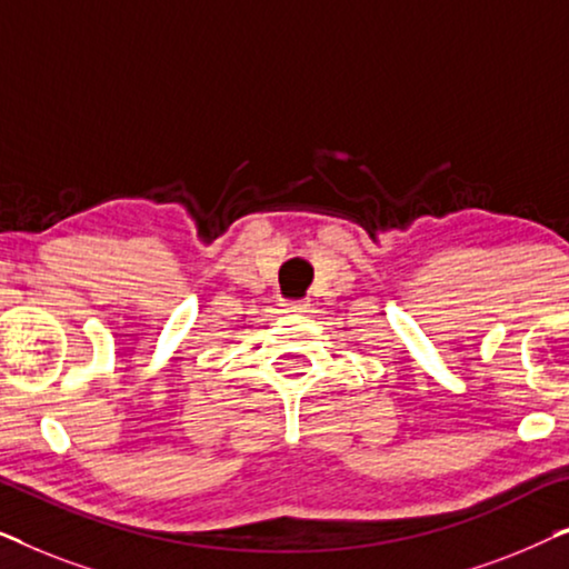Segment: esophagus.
I'll return each instance as SVG.
<instances>
[{"instance_id":"1","label":"esophagus","mask_w":569,"mask_h":569,"mask_svg":"<svg viewBox=\"0 0 569 569\" xmlns=\"http://www.w3.org/2000/svg\"><path fill=\"white\" fill-rule=\"evenodd\" d=\"M308 306H310V302H308V298H302V300H290V302H284V308H287V310H290V313H306V310H308Z\"/></svg>"}]
</instances>
